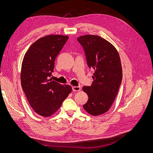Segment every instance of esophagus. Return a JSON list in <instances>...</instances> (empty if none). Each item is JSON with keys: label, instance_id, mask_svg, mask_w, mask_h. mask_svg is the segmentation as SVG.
I'll return each mask as SVG.
<instances>
[{"label": "esophagus", "instance_id": "obj_1", "mask_svg": "<svg viewBox=\"0 0 153 153\" xmlns=\"http://www.w3.org/2000/svg\"><path fill=\"white\" fill-rule=\"evenodd\" d=\"M72 91L74 92H78L79 91H81V87L79 86H73L72 87Z\"/></svg>", "mask_w": 153, "mask_h": 153}]
</instances>
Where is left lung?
I'll return each mask as SVG.
<instances>
[{"mask_svg": "<svg viewBox=\"0 0 153 153\" xmlns=\"http://www.w3.org/2000/svg\"><path fill=\"white\" fill-rule=\"evenodd\" d=\"M83 48L87 65L95 72L91 86L82 87L88 95L84 110L94 116L107 112L114 102L122 81V68L116 48L99 36L77 38Z\"/></svg>", "mask_w": 153, "mask_h": 153, "instance_id": "1", "label": "left lung"}]
</instances>
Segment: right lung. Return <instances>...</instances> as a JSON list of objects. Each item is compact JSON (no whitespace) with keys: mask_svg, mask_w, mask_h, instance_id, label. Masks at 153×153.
<instances>
[{"mask_svg":"<svg viewBox=\"0 0 153 153\" xmlns=\"http://www.w3.org/2000/svg\"><path fill=\"white\" fill-rule=\"evenodd\" d=\"M68 38L59 35L39 38L31 45L23 59L22 89L31 108L44 117L54 114L72 91L70 85L49 79L55 59Z\"/></svg>","mask_w":153,"mask_h":153,"instance_id":"add662e5","label":"right lung"}]
</instances>
